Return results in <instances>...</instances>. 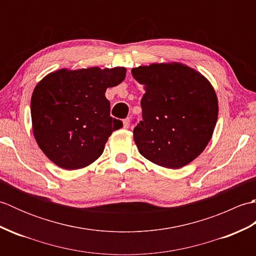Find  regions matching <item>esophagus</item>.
Masks as SVG:
<instances>
[{"label":"esophagus","mask_w":256,"mask_h":256,"mask_svg":"<svg viewBox=\"0 0 256 256\" xmlns=\"http://www.w3.org/2000/svg\"><path fill=\"white\" fill-rule=\"evenodd\" d=\"M128 125H130V118H124L123 120V126H124V128H128Z\"/></svg>","instance_id":"esophagus-1"}]
</instances>
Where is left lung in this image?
<instances>
[{
	"label": "left lung",
	"mask_w": 256,
	"mask_h": 256,
	"mask_svg": "<svg viewBox=\"0 0 256 256\" xmlns=\"http://www.w3.org/2000/svg\"><path fill=\"white\" fill-rule=\"evenodd\" d=\"M144 86L143 120L133 130L140 155L156 165L177 170L202 153L218 118V99L211 84L179 62L132 69Z\"/></svg>",
	"instance_id": "8db88e82"
}]
</instances>
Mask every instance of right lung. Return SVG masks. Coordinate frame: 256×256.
<instances>
[{"label": "right lung", "mask_w": 256, "mask_h": 256, "mask_svg": "<svg viewBox=\"0 0 256 256\" xmlns=\"http://www.w3.org/2000/svg\"><path fill=\"white\" fill-rule=\"evenodd\" d=\"M125 74L124 67L60 69L37 84L30 101L32 133L52 162L72 170L99 158L108 136L123 125L110 116L106 91Z\"/></svg>", "instance_id": "right-lung-1"}]
</instances>
